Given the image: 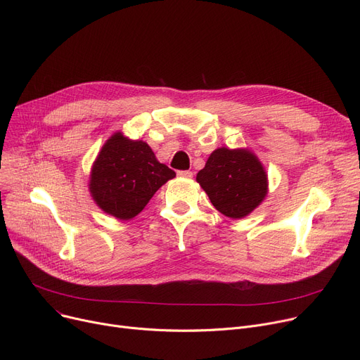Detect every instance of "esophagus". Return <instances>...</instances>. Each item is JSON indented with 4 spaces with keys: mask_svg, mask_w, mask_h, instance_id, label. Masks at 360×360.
<instances>
[{
    "mask_svg": "<svg viewBox=\"0 0 360 360\" xmlns=\"http://www.w3.org/2000/svg\"><path fill=\"white\" fill-rule=\"evenodd\" d=\"M178 176H181V178H193V172H191V170H179Z\"/></svg>",
    "mask_w": 360,
    "mask_h": 360,
    "instance_id": "34e87169",
    "label": "esophagus"
}]
</instances>
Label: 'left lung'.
I'll list each match as a JSON object with an SVG mask.
<instances>
[{"mask_svg": "<svg viewBox=\"0 0 360 360\" xmlns=\"http://www.w3.org/2000/svg\"><path fill=\"white\" fill-rule=\"evenodd\" d=\"M197 182L221 214L242 219L269 194V178L248 148H216L197 174Z\"/></svg>", "mask_w": 360, "mask_h": 360, "instance_id": "8db88e82", "label": "left lung"}]
</instances>
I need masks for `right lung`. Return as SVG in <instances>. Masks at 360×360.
<instances>
[{"mask_svg":"<svg viewBox=\"0 0 360 360\" xmlns=\"http://www.w3.org/2000/svg\"><path fill=\"white\" fill-rule=\"evenodd\" d=\"M176 174L160 163L143 140L112 134L93 162L89 191L106 214L120 220L136 217L162 185Z\"/></svg>","mask_w":360,"mask_h":360,"instance_id":"1","label":"right lung"}]
</instances>
